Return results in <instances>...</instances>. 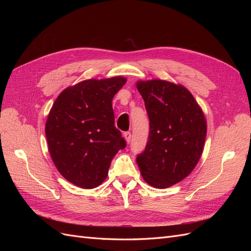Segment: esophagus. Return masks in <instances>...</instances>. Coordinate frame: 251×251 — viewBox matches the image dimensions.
Segmentation results:
<instances>
[{"mask_svg": "<svg viewBox=\"0 0 251 251\" xmlns=\"http://www.w3.org/2000/svg\"><path fill=\"white\" fill-rule=\"evenodd\" d=\"M131 132H125L124 133V137H125V139H126V141L127 142V143H130V141H131Z\"/></svg>", "mask_w": 251, "mask_h": 251, "instance_id": "1", "label": "esophagus"}]
</instances>
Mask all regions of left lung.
<instances>
[{
	"label": "left lung",
	"mask_w": 251,
	"mask_h": 251,
	"mask_svg": "<svg viewBox=\"0 0 251 251\" xmlns=\"http://www.w3.org/2000/svg\"><path fill=\"white\" fill-rule=\"evenodd\" d=\"M150 118L147 147L136 158L144 181L168 188L186 178L202 155L207 126L189 91L166 80L136 83Z\"/></svg>",
	"instance_id": "obj_1"
}]
</instances>
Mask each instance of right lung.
Returning <instances> with one entry per match:
<instances>
[{
  "label": "right lung",
  "instance_id": "add662e5",
  "mask_svg": "<svg viewBox=\"0 0 251 251\" xmlns=\"http://www.w3.org/2000/svg\"><path fill=\"white\" fill-rule=\"evenodd\" d=\"M126 79H87L60 93L47 118L48 149L62 176L81 188L100 185L113 157L126 148L114 124L113 97Z\"/></svg>",
  "mask_w": 251,
  "mask_h": 251
}]
</instances>
